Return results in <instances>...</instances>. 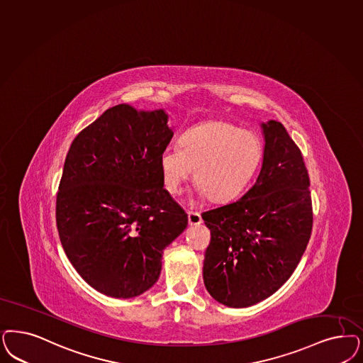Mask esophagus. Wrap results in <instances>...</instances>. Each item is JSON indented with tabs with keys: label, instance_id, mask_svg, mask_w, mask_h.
Segmentation results:
<instances>
[{
	"label": "esophagus",
	"instance_id": "34e87169",
	"mask_svg": "<svg viewBox=\"0 0 363 363\" xmlns=\"http://www.w3.org/2000/svg\"><path fill=\"white\" fill-rule=\"evenodd\" d=\"M189 225H200L202 223L201 214L199 212H188Z\"/></svg>",
	"mask_w": 363,
	"mask_h": 363
}]
</instances>
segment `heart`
Returning <instances> with one entry per match:
<instances>
[{"instance_id":"1","label":"heart","mask_w":363,"mask_h":363,"mask_svg":"<svg viewBox=\"0 0 363 363\" xmlns=\"http://www.w3.org/2000/svg\"><path fill=\"white\" fill-rule=\"evenodd\" d=\"M262 157L263 143L256 133L220 121L202 123L189 130L181 145L163 149V182L170 193H178L196 169L201 196L229 200L248 184Z\"/></svg>"}]
</instances>
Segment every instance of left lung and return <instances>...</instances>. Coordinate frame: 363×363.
<instances>
[{"label":"left lung","instance_id":"8db88e82","mask_svg":"<svg viewBox=\"0 0 363 363\" xmlns=\"http://www.w3.org/2000/svg\"><path fill=\"white\" fill-rule=\"evenodd\" d=\"M263 127V166L238 200L202 213L211 229L203 283L228 307L267 299L294 274L313 230L310 177L303 155L280 122Z\"/></svg>","mask_w":363,"mask_h":363}]
</instances>
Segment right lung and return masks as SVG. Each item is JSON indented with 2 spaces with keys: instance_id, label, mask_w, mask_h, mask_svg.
Returning <instances> with one entry per match:
<instances>
[{
  "instance_id": "1",
  "label": "right lung",
  "mask_w": 363,
  "mask_h": 363,
  "mask_svg": "<svg viewBox=\"0 0 363 363\" xmlns=\"http://www.w3.org/2000/svg\"><path fill=\"white\" fill-rule=\"evenodd\" d=\"M173 130L163 110L118 104L74 139L56 197V224L77 274L101 294L128 299L152 287L163 250L188 214L163 189L161 154Z\"/></svg>"
}]
</instances>
